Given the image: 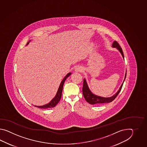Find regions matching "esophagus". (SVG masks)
Here are the masks:
<instances>
[{
    "instance_id": "obj_1",
    "label": "esophagus",
    "mask_w": 147,
    "mask_h": 147,
    "mask_svg": "<svg viewBox=\"0 0 147 147\" xmlns=\"http://www.w3.org/2000/svg\"><path fill=\"white\" fill-rule=\"evenodd\" d=\"M82 71V69L80 67H77L75 69V71L76 72H81Z\"/></svg>"
}]
</instances>
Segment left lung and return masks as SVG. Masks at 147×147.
I'll return each instance as SVG.
<instances>
[{"label": "left lung", "mask_w": 147, "mask_h": 147, "mask_svg": "<svg viewBox=\"0 0 147 147\" xmlns=\"http://www.w3.org/2000/svg\"><path fill=\"white\" fill-rule=\"evenodd\" d=\"M112 47H113V48H117V49H118L119 51L120 52V53H121L123 58H124V55H123V51H122V48L120 47V46L119 45V44L116 41H115L113 42ZM126 75H127V72L125 73V75L124 81H123L121 86H120V87L119 88V90L115 94H114L113 96L108 97V98H105V97L98 96H96V95L92 94L91 92V91L90 90L89 87H88V86L86 80H85V79H84V84H83V87H82V93H83V95L84 96L85 99L88 103L91 104V105H99V104L109 103V102H112L113 100H114L117 97V96L118 95L120 91L121 90L122 86H123V82H124L125 79L126 77Z\"/></svg>", "instance_id": "left-lung-1"}]
</instances>
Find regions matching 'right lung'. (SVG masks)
<instances>
[{
  "label": "right lung",
  "instance_id": "1",
  "mask_svg": "<svg viewBox=\"0 0 147 147\" xmlns=\"http://www.w3.org/2000/svg\"><path fill=\"white\" fill-rule=\"evenodd\" d=\"M29 42H28L27 44V45L29 44ZM71 74V73L69 72L67 75H66V77L63 79V80L61 81V84H60L59 87V89H58V91L57 92L56 96L55 97V98H53V100H51L49 103H48L47 105H44V106H34L37 107L39 108H41V109H48V108H53L54 107L56 106L57 104H58V103L59 102L60 100L61 99L64 82H65V81L66 80V79L68 78Z\"/></svg>",
  "mask_w": 147,
  "mask_h": 147
}]
</instances>
